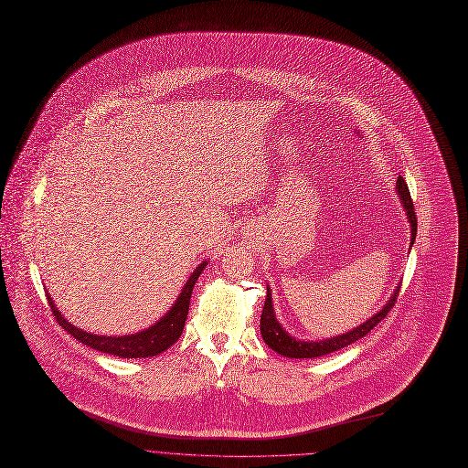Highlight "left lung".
<instances>
[{
  "label": "left lung",
  "mask_w": 468,
  "mask_h": 468,
  "mask_svg": "<svg viewBox=\"0 0 468 468\" xmlns=\"http://www.w3.org/2000/svg\"><path fill=\"white\" fill-rule=\"evenodd\" d=\"M397 193L400 197L402 207H404L408 222L411 226V242L410 244H413L415 242V235H417V217H415V209H413V200L410 197V189H408L404 178H400V176L397 178ZM266 290H268V293H266L264 308H262V314H261V335H262V340L266 342V346L270 349H273L275 353H279L281 356H288V358H318V356H325L329 353L340 351V349L355 344L356 340L364 338L367 333H371L388 316L389 310L395 306V301H397L400 286H397L395 293L389 297V301L384 304V308L380 310V313L371 316L367 322H364L362 325L355 327L353 331H349L346 335H338V336H333L329 340H320V342H304V340L292 338L279 325V322H277V318L273 314V304H271L270 288H266Z\"/></svg>",
  "instance_id": "left-lung-1"
}]
</instances>
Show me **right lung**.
Wrapping results in <instances>:
<instances>
[{
    "mask_svg": "<svg viewBox=\"0 0 468 468\" xmlns=\"http://www.w3.org/2000/svg\"><path fill=\"white\" fill-rule=\"evenodd\" d=\"M206 266H207V261L198 264V268L191 273L189 281L182 288V292H180L176 303L173 304V308L158 324H154L152 327H148L141 333H135V335H128V336L90 335V333L71 325L68 320L62 318V314L58 313V308L55 306L53 299L49 297V293H48V299H49L51 313L57 318V322L64 327V331H68L80 344H84V346H88L95 351L108 353V355H113V356H121V358H148V356H155V355L167 351L182 336L184 327H186V320H187V314H189V303H191V293H193L195 282H197V279L200 277V273Z\"/></svg>",
    "mask_w": 468,
    "mask_h": 468,
    "instance_id": "obj_1",
    "label": "right lung"
}]
</instances>
